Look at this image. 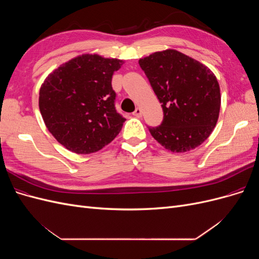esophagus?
<instances>
[{"label":"esophagus","instance_id":"34e87169","mask_svg":"<svg viewBox=\"0 0 259 259\" xmlns=\"http://www.w3.org/2000/svg\"><path fill=\"white\" fill-rule=\"evenodd\" d=\"M133 115H135V116H137V117H140L142 116V109L140 108H136V110L133 112Z\"/></svg>","mask_w":259,"mask_h":259}]
</instances>
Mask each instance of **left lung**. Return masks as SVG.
Here are the masks:
<instances>
[{"label":"left lung","mask_w":259,"mask_h":259,"mask_svg":"<svg viewBox=\"0 0 259 259\" xmlns=\"http://www.w3.org/2000/svg\"><path fill=\"white\" fill-rule=\"evenodd\" d=\"M162 104L161 125L149 127L152 137L173 152L200 146L213 132L221 110V90L214 73L198 60L175 50L139 59Z\"/></svg>","instance_id":"1"}]
</instances>
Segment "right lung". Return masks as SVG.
Segmentation results:
<instances>
[{
    "instance_id": "obj_1",
    "label": "right lung",
    "mask_w": 259,
    "mask_h": 259,
    "mask_svg": "<svg viewBox=\"0 0 259 259\" xmlns=\"http://www.w3.org/2000/svg\"><path fill=\"white\" fill-rule=\"evenodd\" d=\"M122 65L120 59L85 54L45 79L38 107L46 127L68 150L96 152L120 133L125 119L115 109L111 81Z\"/></svg>"
}]
</instances>
